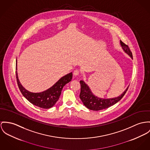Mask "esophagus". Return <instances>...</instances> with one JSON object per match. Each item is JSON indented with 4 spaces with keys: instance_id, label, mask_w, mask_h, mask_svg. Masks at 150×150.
Masks as SVG:
<instances>
[{
    "instance_id": "obj_1",
    "label": "esophagus",
    "mask_w": 150,
    "mask_h": 150,
    "mask_svg": "<svg viewBox=\"0 0 150 150\" xmlns=\"http://www.w3.org/2000/svg\"><path fill=\"white\" fill-rule=\"evenodd\" d=\"M79 75V70L76 69V70H75V71H74V75L75 76H78Z\"/></svg>"
}]
</instances>
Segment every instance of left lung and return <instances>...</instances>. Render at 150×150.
<instances>
[{
  "instance_id": "obj_1",
  "label": "left lung",
  "mask_w": 150,
  "mask_h": 150,
  "mask_svg": "<svg viewBox=\"0 0 150 150\" xmlns=\"http://www.w3.org/2000/svg\"><path fill=\"white\" fill-rule=\"evenodd\" d=\"M120 46L126 53L127 55L131 58H132V54L131 52L129 47L127 45L120 40ZM81 89L80 93V99L83 104L88 109L93 111H99L107 108L117 103L125 95L127 92L129 86L127 87L126 90L123 92L120 95L112 98H101L95 95L90 87L85 83L84 81H80Z\"/></svg>"
}]
</instances>
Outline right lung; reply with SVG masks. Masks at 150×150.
Here are the masks:
<instances>
[{
    "label": "right lung",
    "instance_id": "right-lung-1",
    "mask_svg": "<svg viewBox=\"0 0 150 150\" xmlns=\"http://www.w3.org/2000/svg\"><path fill=\"white\" fill-rule=\"evenodd\" d=\"M16 75L19 88L22 95L31 103L44 109L52 107L58 102L63 87L71 81L72 78V72H70L62 77L52 86L44 91L30 92L26 90L18 78L17 72V59L16 60Z\"/></svg>",
    "mask_w": 150,
    "mask_h": 150
}]
</instances>
